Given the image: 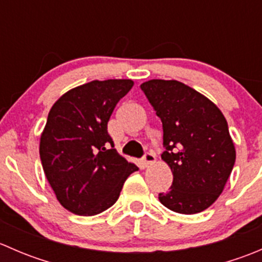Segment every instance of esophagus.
<instances>
[{"label": "esophagus", "instance_id": "34e87169", "mask_svg": "<svg viewBox=\"0 0 262 262\" xmlns=\"http://www.w3.org/2000/svg\"><path fill=\"white\" fill-rule=\"evenodd\" d=\"M143 161H144V163H146V165H152V163H155V161H156L155 153L147 152L146 155L143 156Z\"/></svg>", "mask_w": 262, "mask_h": 262}]
</instances>
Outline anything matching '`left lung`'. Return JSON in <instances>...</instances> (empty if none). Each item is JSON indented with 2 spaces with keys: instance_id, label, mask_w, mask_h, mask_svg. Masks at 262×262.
Returning a JSON list of instances; mask_svg holds the SVG:
<instances>
[{
  "instance_id": "8db88e82",
  "label": "left lung",
  "mask_w": 262,
  "mask_h": 262,
  "mask_svg": "<svg viewBox=\"0 0 262 262\" xmlns=\"http://www.w3.org/2000/svg\"><path fill=\"white\" fill-rule=\"evenodd\" d=\"M142 91L162 121V160L173 175L160 202L180 214L200 213L223 191L236 161L228 124L221 110L196 90L175 80H150Z\"/></svg>"
}]
</instances>
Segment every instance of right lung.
I'll list each match as a JSON object with an SVG mask.
<instances>
[{
    "mask_svg": "<svg viewBox=\"0 0 262 262\" xmlns=\"http://www.w3.org/2000/svg\"><path fill=\"white\" fill-rule=\"evenodd\" d=\"M133 84L91 81L66 92L50 109L40 137L41 165L58 202L77 215L109 209L128 176L138 171L116 152L107 133L116 104Z\"/></svg>",
    "mask_w": 262,
    "mask_h": 262,
    "instance_id": "add662e5",
    "label": "right lung"
}]
</instances>
